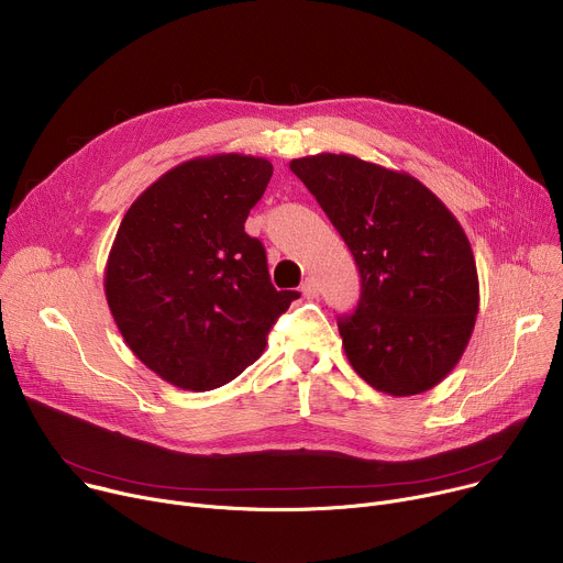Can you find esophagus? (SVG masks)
<instances>
[{
  "instance_id": "obj_1",
  "label": "esophagus",
  "mask_w": 563,
  "mask_h": 563,
  "mask_svg": "<svg viewBox=\"0 0 563 563\" xmlns=\"http://www.w3.org/2000/svg\"><path fill=\"white\" fill-rule=\"evenodd\" d=\"M300 291L308 296V298H314V296H319V285H317V280L314 278H305L302 280V285H300Z\"/></svg>"
}]
</instances>
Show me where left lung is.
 Returning a JSON list of instances; mask_svg holds the SVG:
<instances>
[{
  "label": "left lung",
  "mask_w": 563,
  "mask_h": 563,
  "mask_svg": "<svg viewBox=\"0 0 563 563\" xmlns=\"http://www.w3.org/2000/svg\"><path fill=\"white\" fill-rule=\"evenodd\" d=\"M289 168L360 267V308L339 319L350 366L393 397L431 390L455 368L476 325L481 289L467 233L408 173L332 152L291 159Z\"/></svg>",
  "instance_id": "1"
}]
</instances>
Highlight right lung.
<instances>
[{
  "mask_svg": "<svg viewBox=\"0 0 563 563\" xmlns=\"http://www.w3.org/2000/svg\"><path fill=\"white\" fill-rule=\"evenodd\" d=\"M274 166L265 157H195L150 184L128 209L106 265L114 323L152 373L213 390L265 352L298 291L269 280L261 240L244 233Z\"/></svg>",
  "mask_w": 563,
  "mask_h": 563,
  "instance_id": "obj_1",
  "label": "right lung"
}]
</instances>
